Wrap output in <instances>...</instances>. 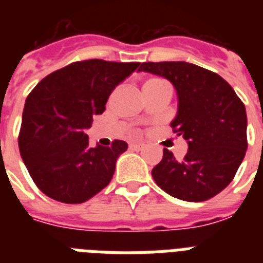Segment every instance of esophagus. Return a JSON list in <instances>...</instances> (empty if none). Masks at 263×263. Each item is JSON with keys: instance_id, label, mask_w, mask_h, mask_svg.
<instances>
[{"instance_id": "34e87169", "label": "esophagus", "mask_w": 263, "mask_h": 263, "mask_svg": "<svg viewBox=\"0 0 263 263\" xmlns=\"http://www.w3.org/2000/svg\"><path fill=\"white\" fill-rule=\"evenodd\" d=\"M129 147L131 150H135V152H140V150H143L144 144L143 143H131L129 144Z\"/></svg>"}]
</instances>
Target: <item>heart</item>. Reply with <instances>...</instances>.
<instances>
[{
  "label": "heart",
  "mask_w": 263,
  "mask_h": 263,
  "mask_svg": "<svg viewBox=\"0 0 263 263\" xmlns=\"http://www.w3.org/2000/svg\"><path fill=\"white\" fill-rule=\"evenodd\" d=\"M152 80H157V79H152ZM152 80H148V82H152ZM146 83H147V82H146Z\"/></svg>",
  "instance_id": "heart-1"
}]
</instances>
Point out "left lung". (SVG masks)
<instances>
[{"label":"left lung","instance_id":"obj_1","mask_svg":"<svg viewBox=\"0 0 263 263\" xmlns=\"http://www.w3.org/2000/svg\"><path fill=\"white\" fill-rule=\"evenodd\" d=\"M139 71L162 76L177 91L173 132L188 143L183 160L164 148L152 171L158 187L177 199L203 202L221 192L236 175L247 150V115L227 80L184 61L143 63Z\"/></svg>","mask_w":263,"mask_h":263}]
</instances>
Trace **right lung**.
<instances>
[{
	"instance_id": "obj_1",
	"label": "right lung",
	"mask_w": 263,
	"mask_h": 263,
	"mask_svg": "<svg viewBox=\"0 0 263 263\" xmlns=\"http://www.w3.org/2000/svg\"><path fill=\"white\" fill-rule=\"evenodd\" d=\"M140 63L86 60L54 71L27 97L18 148L36 187L63 203H83L110 183L116 161L128 148L91 147L86 129L105 111L109 95Z\"/></svg>"
}]
</instances>
